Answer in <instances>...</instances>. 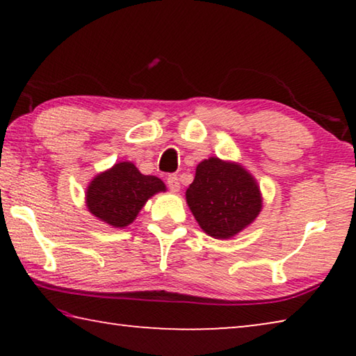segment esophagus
Returning <instances> with one entry per match:
<instances>
[{"label": "esophagus", "instance_id": "esophagus-1", "mask_svg": "<svg viewBox=\"0 0 356 356\" xmlns=\"http://www.w3.org/2000/svg\"><path fill=\"white\" fill-rule=\"evenodd\" d=\"M166 184H168V186H170V190L174 191V193H177L180 190V184H179V179H177L176 174H171V176H168Z\"/></svg>", "mask_w": 356, "mask_h": 356}]
</instances>
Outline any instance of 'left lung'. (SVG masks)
Listing matches in <instances>:
<instances>
[{
	"mask_svg": "<svg viewBox=\"0 0 356 356\" xmlns=\"http://www.w3.org/2000/svg\"><path fill=\"white\" fill-rule=\"evenodd\" d=\"M185 200L207 236L227 240L254 222L262 193L254 176L237 161L209 156L196 166Z\"/></svg>",
	"mask_w": 356,
	"mask_h": 356,
	"instance_id": "obj_1",
	"label": "left lung"
}]
</instances>
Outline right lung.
Returning <instances> with one entry per match:
<instances>
[{"label": "right lung", "mask_w": 356, "mask_h": 356, "mask_svg": "<svg viewBox=\"0 0 356 356\" xmlns=\"http://www.w3.org/2000/svg\"><path fill=\"white\" fill-rule=\"evenodd\" d=\"M166 191L163 180L144 176L131 161H119L94 176L84 191V202L95 218L124 229L156 193Z\"/></svg>", "instance_id": "add662e5"}]
</instances>
